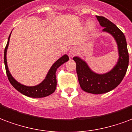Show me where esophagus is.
<instances>
[{
  "label": "esophagus",
  "mask_w": 132,
  "mask_h": 132,
  "mask_svg": "<svg viewBox=\"0 0 132 132\" xmlns=\"http://www.w3.org/2000/svg\"><path fill=\"white\" fill-rule=\"evenodd\" d=\"M76 54H77V50L75 47H72V48L70 50V51H69V56L70 57H73L76 55Z\"/></svg>",
  "instance_id": "obj_1"
}]
</instances>
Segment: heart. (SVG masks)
I'll return each mask as SVG.
<instances>
[{
    "label": "heart",
    "instance_id": "obj_1",
    "mask_svg": "<svg viewBox=\"0 0 132 132\" xmlns=\"http://www.w3.org/2000/svg\"><path fill=\"white\" fill-rule=\"evenodd\" d=\"M87 28L89 31H92L94 28V24L93 22H92V21H89L88 22V24H87Z\"/></svg>",
    "mask_w": 132,
    "mask_h": 132
}]
</instances>
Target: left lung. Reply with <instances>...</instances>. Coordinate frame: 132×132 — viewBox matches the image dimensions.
I'll return each mask as SVG.
<instances>
[{"label":"left lung","mask_w":132,"mask_h":132,"mask_svg":"<svg viewBox=\"0 0 132 132\" xmlns=\"http://www.w3.org/2000/svg\"><path fill=\"white\" fill-rule=\"evenodd\" d=\"M102 31L111 34L118 45V62L111 71L106 73L98 74L89 67L85 61L79 56H74L76 72L82 89L91 94H104L117 87L125 76L129 65V54L125 36L116 25L104 16H96Z\"/></svg>","instance_id":"8db88e82"}]
</instances>
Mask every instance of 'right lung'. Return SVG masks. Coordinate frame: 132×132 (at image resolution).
<instances>
[{
    "label": "right lung",
    "instance_id": "add662e5",
    "mask_svg": "<svg viewBox=\"0 0 132 132\" xmlns=\"http://www.w3.org/2000/svg\"><path fill=\"white\" fill-rule=\"evenodd\" d=\"M10 35H11V34L9 36L7 43L6 47L5 48V52H4V63H5V66L7 76L10 82L18 92H19L20 93L24 94L25 96H29V97L42 98V97H45V96H47L52 94L55 91L56 87V69H58L59 66H61L63 63L69 61V56L67 54H64L57 61H55L49 70L45 78L44 79L40 84L36 86L24 85H22L20 82H19L18 81H16L12 77L8 69L6 55L7 50L8 48L10 38Z\"/></svg>",
    "mask_w": 132,
    "mask_h": 132
}]
</instances>
